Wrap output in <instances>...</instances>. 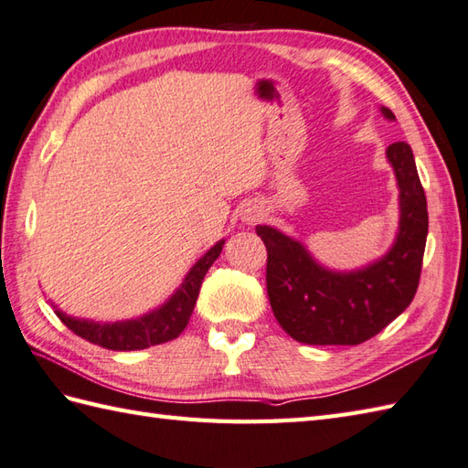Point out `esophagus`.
I'll list each match as a JSON object with an SVG mask.
<instances>
[{
  "instance_id": "34e87169",
  "label": "esophagus",
  "mask_w": 468,
  "mask_h": 468,
  "mask_svg": "<svg viewBox=\"0 0 468 468\" xmlns=\"http://www.w3.org/2000/svg\"><path fill=\"white\" fill-rule=\"evenodd\" d=\"M261 217H263V211H261V208H260V207H251V205H250V207H247L245 211H243V217H241V218H243V223H245V225H255L257 221H260Z\"/></svg>"
}]
</instances>
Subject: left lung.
<instances>
[{"label": "left lung", "mask_w": 468, "mask_h": 468, "mask_svg": "<svg viewBox=\"0 0 468 468\" xmlns=\"http://www.w3.org/2000/svg\"><path fill=\"white\" fill-rule=\"evenodd\" d=\"M380 112L396 121L386 106ZM399 185L400 221L390 250L354 271L327 270L307 247L270 225L255 231L267 247V295L275 320L293 340L356 346L394 322L414 300L429 235L426 197L410 144L386 148Z\"/></svg>", "instance_id": "obj_1"}]
</instances>
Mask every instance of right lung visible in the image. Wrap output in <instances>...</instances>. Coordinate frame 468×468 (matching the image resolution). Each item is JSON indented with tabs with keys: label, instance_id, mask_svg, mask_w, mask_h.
Masks as SVG:
<instances>
[{
	"label": "right lung",
	"instance_id": "add662e5",
	"mask_svg": "<svg viewBox=\"0 0 468 468\" xmlns=\"http://www.w3.org/2000/svg\"><path fill=\"white\" fill-rule=\"evenodd\" d=\"M225 239L217 241L211 250H208L201 260H198L188 273L185 275L183 283L176 287V292L168 297V300L156 307V310L148 312L134 320H122V322H94V320H82V317L68 315L52 303L56 315L64 322L68 330H72L76 335L84 337L86 342L102 346L106 350L114 352H131V350H144L156 344L171 342L181 334L188 317H191L198 290L208 271V267L215 263V260L221 255Z\"/></svg>",
	"mask_w": 468,
	"mask_h": 468
}]
</instances>
